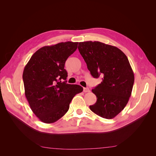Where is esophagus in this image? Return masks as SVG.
Segmentation results:
<instances>
[{"label":"esophagus","instance_id":"esophagus-1","mask_svg":"<svg viewBox=\"0 0 156 156\" xmlns=\"http://www.w3.org/2000/svg\"><path fill=\"white\" fill-rule=\"evenodd\" d=\"M83 92H90V89L88 88H83Z\"/></svg>","mask_w":156,"mask_h":156}]
</instances>
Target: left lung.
Listing matches in <instances>:
<instances>
[{"instance_id": "1", "label": "left lung", "mask_w": 156, "mask_h": 156, "mask_svg": "<svg viewBox=\"0 0 156 156\" xmlns=\"http://www.w3.org/2000/svg\"><path fill=\"white\" fill-rule=\"evenodd\" d=\"M78 49L92 77H102L92 90L97 101L90 108L98 116L112 119L124 109L133 89L134 74L129 60L116 47L100 41L79 42Z\"/></svg>"}]
</instances>
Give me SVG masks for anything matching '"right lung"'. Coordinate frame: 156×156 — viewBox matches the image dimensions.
<instances>
[{
  "label": "right lung",
  "mask_w": 156,
  "mask_h": 156,
  "mask_svg": "<svg viewBox=\"0 0 156 156\" xmlns=\"http://www.w3.org/2000/svg\"><path fill=\"white\" fill-rule=\"evenodd\" d=\"M78 42H61L44 46L34 53L23 73L25 94L31 110L46 124L55 122L69 109L77 94V84H67L66 61L77 48Z\"/></svg>",
  "instance_id": "obj_1"
}]
</instances>
